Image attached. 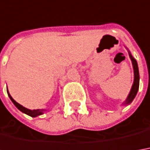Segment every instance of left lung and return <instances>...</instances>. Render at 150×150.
<instances>
[{
  "mask_svg": "<svg viewBox=\"0 0 150 150\" xmlns=\"http://www.w3.org/2000/svg\"><path fill=\"white\" fill-rule=\"evenodd\" d=\"M129 56L131 58L132 65H133V69H134V83L133 85L131 87V92L129 93V95L127 97V98L125 101V103L123 104L127 105L130 104L131 102L133 101V99L135 98L136 93L138 92L139 89V68H138V65H137V62L135 61V59L131 54V52H129Z\"/></svg>",
  "mask_w": 150,
  "mask_h": 150,
  "instance_id": "obj_1",
  "label": "left lung"
}]
</instances>
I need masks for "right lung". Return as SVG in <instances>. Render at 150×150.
Listing matches in <instances>:
<instances>
[{
  "label": "right lung",
  "mask_w": 150,
  "mask_h": 150,
  "mask_svg": "<svg viewBox=\"0 0 150 150\" xmlns=\"http://www.w3.org/2000/svg\"><path fill=\"white\" fill-rule=\"evenodd\" d=\"M7 93H8V95H9V98H11V100L12 101V103L15 105V107L19 110V111H21L22 112H24V113L27 114L28 116H30V117H36L38 116H40L42 114H43V112H45L43 109H37V110H30L28 109V108H24L23 107L22 105H20L19 103H18L17 102H15L14 99H13V98L11 96V94L9 93V91L7 90Z\"/></svg>",
  "instance_id": "right-lung-1"
}]
</instances>
